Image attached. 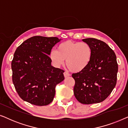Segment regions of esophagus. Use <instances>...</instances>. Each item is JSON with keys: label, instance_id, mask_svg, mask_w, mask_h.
Returning <instances> with one entry per match:
<instances>
[{"label": "esophagus", "instance_id": "1", "mask_svg": "<svg viewBox=\"0 0 128 128\" xmlns=\"http://www.w3.org/2000/svg\"><path fill=\"white\" fill-rule=\"evenodd\" d=\"M64 78H68V77H69L70 76V74L68 72H64Z\"/></svg>", "mask_w": 128, "mask_h": 128}]
</instances>
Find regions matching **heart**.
I'll list each match as a JSON object with an SVG mask.
<instances>
[{
    "label": "heart",
    "mask_w": 128,
    "mask_h": 128,
    "mask_svg": "<svg viewBox=\"0 0 128 128\" xmlns=\"http://www.w3.org/2000/svg\"><path fill=\"white\" fill-rule=\"evenodd\" d=\"M92 55V48L88 43L69 40L60 43L57 47V50H52L50 58L56 67H60L66 59V64L70 70L78 73L88 66Z\"/></svg>",
    "instance_id": "b5f03b06"
}]
</instances>
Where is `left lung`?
Here are the masks:
<instances>
[{"mask_svg":"<svg viewBox=\"0 0 128 128\" xmlns=\"http://www.w3.org/2000/svg\"><path fill=\"white\" fill-rule=\"evenodd\" d=\"M92 48L88 66L83 71L73 73L74 94L80 103L92 104L105 100L116 83L118 66L114 50L106 42L96 38L82 40Z\"/></svg>","mask_w":128,"mask_h":128,"instance_id":"1","label":"left lung"}]
</instances>
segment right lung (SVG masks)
Segmentation results:
<instances>
[{
  "mask_svg": "<svg viewBox=\"0 0 128 128\" xmlns=\"http://www.w3.org/2000/svg\"><path fill=\"white\" fill-rule=\"evenodd\" d=\"M61 39L34 36L18 46L12 62V80L21 98L31 104H50L55 87L64 80V70L51 65L52 48Z\"/></svg>",
  "mask_w": 128,
  "mask_h": 128,
  "instance_id": "1",
  "label": "right lung"
}]
</instances>
